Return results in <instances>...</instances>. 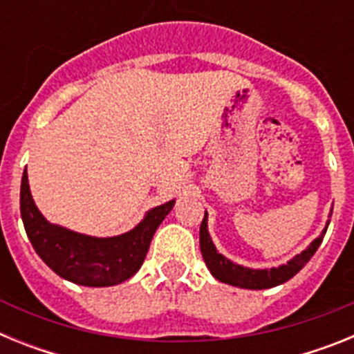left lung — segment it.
I'll return each instance as SVG.
<instances>
[{
    "mask_svg": "<svg viewBox=\"0 0 354 354\" xmlns=\"http://www.w3.org/2000/svg\"><path fill=\"white\" fill-rule=\"evenodd\" d=\"M326 228L321 232V236L317 239L312 241L308 248L303 250L299 255H296L287 264L280 266V268H271V270H250V268L234 264L232 261H228L221 253H218V250L212 245V239L207 232V212H205L202 225H200V252H202V257H204L205 266L209 268L212 277L218 278L220 282L234 287H241V289H270V287L280 286V283L290 280L306 262L310 261L312 255L317 252L319 245L323 243Z\"/></svg>",
    "mask_w": 354,
    "mask_h": 354,
    "instance_id": "left-lung-1",
    "label": "left lung"
}]
</instances>
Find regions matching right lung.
I'll return each instance as SVG.
<instances>
[{"label": "right lung", "instance_id": "right-lung-1", "mask_svg": "<svg viewBox=\"0 0 354 354\" xmlns=\"http://www.w3.org/2000/svg\"><path fill=\"white\" fill-rule=\"evenodd\" d=\"M174 200L147 212L133 230L92 237L49 223L31 198L28 174L21 180V218L31 245L58 277L86 287L117 286L142 268L152 236L174 207Z\"/></svg>", "mask_w": 354, "mask_h": 354}]
</instances>
